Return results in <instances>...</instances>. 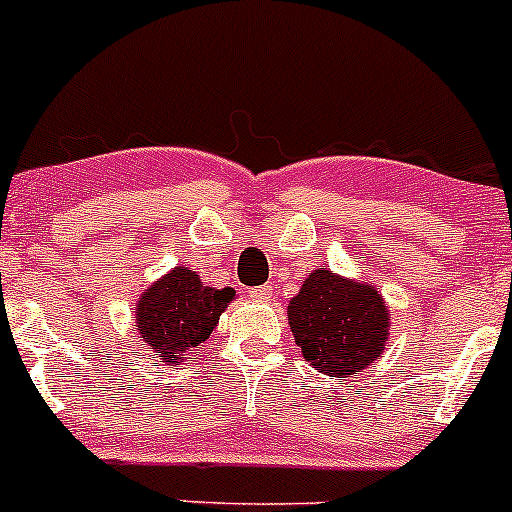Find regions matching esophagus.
<instances>
[{
	"instance_id": "1",
	"label": "esophagus",
	"mask_w": 512,
	"mask_h": 512,
	"mask_svg": "<svg viewBox=\"0 0 512 512\" xmlns=\"http://www.w3.org/2000/svg\"><path fill=\"white\" fill-rule=\"evenodd\" d=\"M273 293H276V291H273V286H268V283H266V286L251 288V295H254L256 300H263V303H266V300H271Z\"/></svg>"
}]
</instances>
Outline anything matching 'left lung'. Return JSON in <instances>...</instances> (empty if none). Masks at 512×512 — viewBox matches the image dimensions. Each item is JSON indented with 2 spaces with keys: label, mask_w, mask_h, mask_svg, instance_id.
<instances>
[{
  "label": "left lung",
  "mask_w": 512,
  "mask_h": 512,
  "mask_svg": "<svg viewBox=\"0 0 512 512\" xmlns=\"http://www.w3.org/2000/svg\"><path fill=\"white\" fill-rule=\"evenodd\" d=\"M288 325L305 362L345 377L382 357L389 310L374 286L315 268L288 303Z\"/></svg>",
  "instance_id": "8db88e82"
}]
</instances>
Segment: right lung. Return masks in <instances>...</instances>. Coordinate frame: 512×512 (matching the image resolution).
I'll use <instances>...</instances> for the list:
<instances>
[{
  "label": "right lung",
  "mask_w": 512,
  "mask_h": 512,
  "mask_svg": "<svg viewBox=\"0 0 512 512\" xmlns=\"http://www.w3.org/2000/svg\"><path fill=\"white\" fill-rule=\"evenodd\" d=\"M234 295V288H209L194 271L175 266L140 295L135 305L138 333L167 365L194 360Z\"/></svg>",
  "instance_id": "right-lung-1"
}]
</instances>
